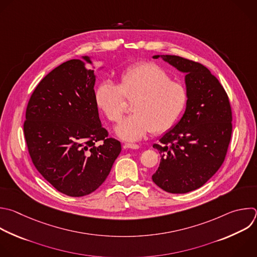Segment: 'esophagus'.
<instances>
[{"mask_svg": "<svg viewBox=\"0 0 257 257\" xmlns=\"http://www.w3.org/2000/svg\"><path fill=\"white\" fill-rule=\"evenodd\" d=\"M124 148L138 149V148H139V145H138V144H134V143H125V144H124Z\"/></svg>", "mask_w": 257, "mask_h": 257, "instance_id": "esophagus-1", "label": "esophagus"}]
</instances>
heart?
<instances>
[{"instance_id":"obj_1","label":"heart","mask_w":257,"mask_h":257,"mask_svg":"<svg viewBox=\"0 0 257 257\" xmlns=\"http://www.w3.org/2000/svg\"><path fill=\"white\" fill-rule=\"evenodd\" d=\"M96 103L111 122H119L126 110V100H134L132 115L116 128L126 141H136L148 132L161 134L172 128L188 104L185 85L154 62H141L122 71L119 84L102 81L96 90Z\"/></svg>"}]
</instances>
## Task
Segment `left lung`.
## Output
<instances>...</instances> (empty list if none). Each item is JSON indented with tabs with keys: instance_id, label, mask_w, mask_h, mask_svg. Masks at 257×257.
Segmentation results:
<instances>
[{
	"instance_id": "obj_1",
	"label": "left lung",
	"mask_w": 257,
	"mask_h": 257,
	"mask_svg": "<svg viewBox=\"0 0 257 257\" xmlns=\"http://www.w3.org/2000/svg\"><path fill=\"white\" fill-rule=\"evenodd\" d=\"M161 57L187 73L189 99L180 122L153 144L161 159L152 181L167 193L186 194L204 186L224 162L232 110L223 85L206 66L177 55Z\"/></svg>"
}]
</instances>
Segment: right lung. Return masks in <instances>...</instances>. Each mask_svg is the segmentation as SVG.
<instances>
[{
    "instance_id": "right-lung-1",
    "label": "right lung",
    "mask_w": 257,
    "mask_h": 257,
    "mask_svg": "<svg viewBox=\"0 0 257 257\" xmlns=\"http://www.w3.org/2000/svg\"><path fill=\"white\" fill-rule=\"evenodd\" d=\"M95 80L94 70L70 59L40 80L26 109L23 127L31 160L54 189L69 197L95 192L121 152L120 141L101 124Z\"/></svg>"
}]
</instances>
